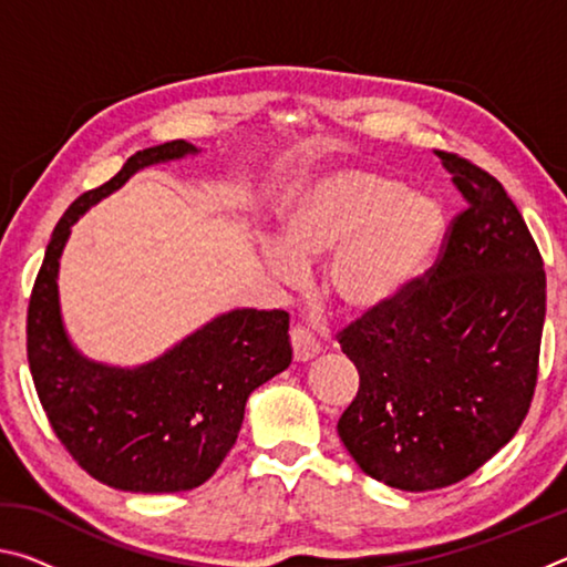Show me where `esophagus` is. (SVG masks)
Masks as SVG:
<instances>
[{"label":"esophagus","mask_w":567,"mask_h":567,"mask_svg":"<svg viewBox=\"0 0 567 567\" xmlns=\"http://www.w3.org/2000/svg\"><path fill=\"white\" fill-rule=\"evenodd\" d=\"M290 340H292V352L297 362H310L320 354V342L312 338V332L302 328V324H295L290 330Z\"/></svg>","instance_id":"obj_1"}]
</instances>
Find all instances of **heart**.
Instances as JSON below:
<instances>
[{"label": "heart", "instance_id": "obj_1", "mask_svg": "<svg viewBox=\"0 0 567 567\" xmlns=\"http://www.w3.org/2000/svg\"><path fill=\"white\" fill-rule=\"evenodd\" d=\"M285 243L265 247L277 275H305L324 265V295L348 315H370L405 290L445 229L435 199L412 195L400 179L342 169L320 179L287 207Z\"/></svg>", "mask_w": 567, "mask_h": 567}]
</instances>
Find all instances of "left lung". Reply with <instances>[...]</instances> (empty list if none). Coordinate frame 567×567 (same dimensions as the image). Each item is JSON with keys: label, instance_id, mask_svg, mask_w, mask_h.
Masks as SVG:
<instances>
[{"label": "left lung", "instance_id": "1", "mask_svg": "<svg viewBox=\"0 0 567 567\" xmlns=\"http://www.w3.org/2000/svg\"><path fill=\"white\" fill-rule=\"evenodd\" d=\"M465 209L425 280L340 332L360 390L338 433L362 473L425 493L473 475L530 408L545 272L501 182L437 152Z\"/></svg>", "mask_w": 567, "mask_h": 567}]
</instances>
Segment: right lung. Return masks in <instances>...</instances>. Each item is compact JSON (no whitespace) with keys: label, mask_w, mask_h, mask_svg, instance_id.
<instances>
[{"label":"right lung","mask_w":567,"mask_h":567,"mask_svg":"<svg viewBox=\"0 0 567 567\" xmlns=\"http://www.w3.org/2000/svg\"><path fill=\"white\" fill-rule=\"evenodd\" d=\"M189 155L199 150L185 140L147 147L74 199L47 245L27 315V358L56 437L94 480L127 493H182L213 477L249 395L292 362L285 310L223 312L134 368L87 358L64 328L56 280L76 219L140 169Z\"/></svg>","instance_id":"1"}]
</instances>
